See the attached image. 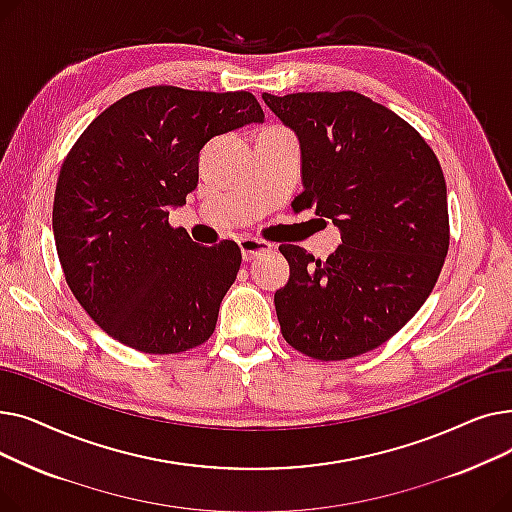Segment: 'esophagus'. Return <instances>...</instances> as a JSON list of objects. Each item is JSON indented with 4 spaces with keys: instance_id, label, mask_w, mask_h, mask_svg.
<instances>
[{
    "instance_id": "esophagus-1",
    "label": "esophagus",
    "mask_w": 512,
    "mask_h": 512,
    "mask_svg": "<svg viewBox=\"0 0 512 512\" xmlns=\"http://www.w3.org/2000/svg\"><path fill=\"white\" fill-rule=\"evenodd\" d=\"M238 247H240V253H242V259L245 261H253L257 255L270 251L272 245L270 242H265L261 238H253V236H245L238 240Z\"/></svg>"
}]
</instances>
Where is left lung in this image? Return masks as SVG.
Returning a JSON list of instances; mask_svg holds the SVG:
<instances>
[{"label": "left lung", "instance_id": "8db88e82", "mask_svg": "<svg viewBox=\"0 0 512 512\" xmlns=\"http://www.w3.org/2000/svg\"><path fill=\"white\" fill-rule=\"evenodd\" d=\"M301 147L303 193L342 245L315 259L282 245L290 278L274 303L284 340L319 361L373 351L432 294L448 253L440 161L421 134L355 91L261 95Z\"/></svg>", "mask_w": 512, "mask_h": 512}]
</instances>
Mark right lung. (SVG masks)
<instances>
[{
    "mask_svg": "<svg viewBox=\"0 0 512 512\" xmlns=\"http://www.w3.org/2000/svg\"><path fill=\"white\" fill-rule=\"evenodd\" d=\"M263 110L247 91H134L101 112L68 153L53 199L66 282L114 340L151 355L203 344L234 284V240L201 247L168 215L199 182V153Z\"/></svg>",
    "mask_w": 512,
    "mask_h": 512,
    "instance_id": "obj_1",
    "label": "right lung"
}]
</instances>
